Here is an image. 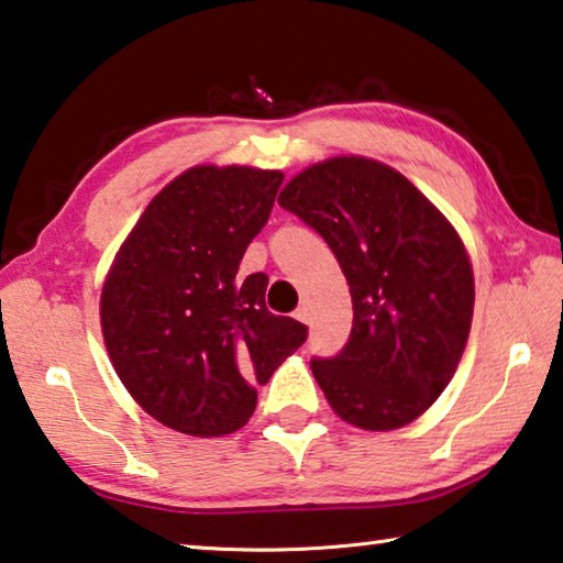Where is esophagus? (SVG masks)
I'll return each instance as SVG.
<instances>
[{
  "mask_svg": "<svg viewBox=\"0 0 563 563\" xmlns=\"http://www.w3.org/2000/svg\"><path fill=\"white\" fill-rule=\"evenodd\" d=\"M296 318L300 320V323H310V308L308 306H300L296 310Z\"/></svg>",
  "mask_w": 563,
  "mask_h": 563,
  "instance_id": "34e87169",
  "label": "esophagus"
}]
</instances>
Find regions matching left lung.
I'll use <instances>...</instances> for the list:
<instances>
[{"instance_id":"obj_1","label":"left lung","mask_w":563,"mask_h":563,"mask_svg":"<svg viewBox=\"0 0 563 563\" xmlns=\"http://www.w3.org/2000/svg\"><path fill=\"white\" fill-rule=\"evenodd\" d=\"M280 208L325 240L351 285L353 328L310 368L343 421L394 431L443 394L474 316V273L451 222L394 167L333 157L302 169Z\"/></svg>"}]
</instances>
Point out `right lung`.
I'll list each match as a JSON object with an SVG mask.
<instances>
[{
    "label": "right lung",
    "mask_w": 563,
    "mask_h": 563,
    "mask_svg": "<svg viewBox=\"0 0 563 563\" xmlns=\"http://www.w3.org/2000/svg\"><path fill=\"white\" fill-rule=\"evenodd\" d=\"M280 185L278 169H187L147 205L107 275V353L132 398L175 431L243 428L257 386L306 343V325L265 308V273L238 278Z\"/></svg>",
    "instance_id": "add662e5"
}]
</instances>
